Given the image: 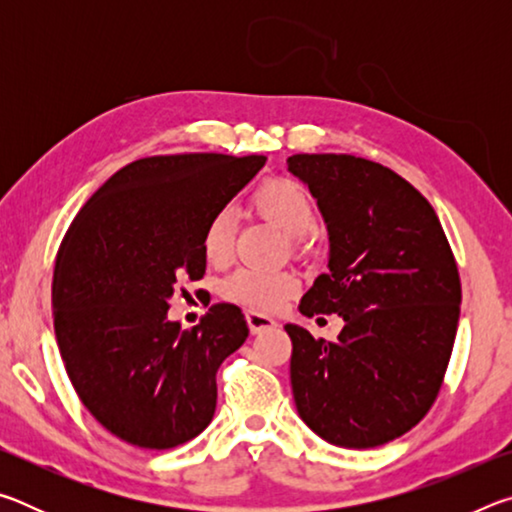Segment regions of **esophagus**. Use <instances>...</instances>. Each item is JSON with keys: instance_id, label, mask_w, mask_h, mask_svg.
<instances>
[{"instance_id": "34e87169", "label": "esophagus", "mask_w": 512, "mask_h": 512, "mask_svg": "<svg viewBox=\"0 0 512 512\" xmlns=\"http://www.w3.org/2000/svg\"><path fill=\"white\" fill-rule=\"evenodd\" d=\"M246 323L250 327V334H259V332H266V329H273L275 327V320L273 318H268L264 314H257V311H248Z\"/></svg>"}]
</instances>
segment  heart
<instances>
[{
  "label": "heart",
  "mask_w": 512,
  "mask_h": 512,
  "mask_svg": "<svg viewBox=\"0 0 512 512\" xmlns=\"http://www.w3.org/2000/svg\"><path fill=\"white\" fill-rule=\"evenodd\" d=\"M250 203L259 216H264L266 221H271L284 235L291 237L298 250L305 246V239L316 228L314 201L307 189L293 178L275 176L264 180L253 192ZM201 248L210 264H228L232 248H235V216L228 210L214 212L203 228ZM298 287V277L291 273L239 268L223 280L221 296L246 309L273 314L296 296Z\"/></svg>",
  "instance_id": "heart-1"
}]
</instances>
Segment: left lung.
I'll use <instances>...</instances> for the list:
<instances>
[{"instance_id": "obj_1", "label": "left lung", "mask_w": 512, "mask_h": 512, "mask_svg": "<svg viewBox=\"0 0 512 512\" xmlns=\"http://www.w3.org/2000/svg\"><path fill=\"white\" fill-rule=\"evenodd\" d=\"M289 171L309 185L329 230V273L300 314H339V339H291L300 418L327 443L368 449L413 429L436 402L452 357L461 277L436 212L379 162L298 153Z\"/></svg>"}]
</instances>
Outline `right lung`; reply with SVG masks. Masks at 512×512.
I'll return each instance as SVG.
<instances>
[{"instance_id": "obj_1", "label": "right lung", "mask_w": 512, "mask_h": 512, "mask_svg": "<svg viewBox=\"0 0 512 512\" xmlns=\"http://www.w3.org/2000/svg\"><path fill=\"white\" fill-rule=\"evenodd\" d=\"M266 155H151L119 169L60 241L51 305L60 357L85 409L112 436L171 449L216 409V372L248 336L219 302L192 329L167 320L180 277L201 280V237Z\"/></svg>"}]
</instances>
